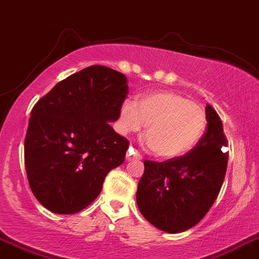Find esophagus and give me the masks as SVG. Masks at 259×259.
Masks as SVG:
<instances>
[{
    "label": "esophagus",
    "mask_w": 259,
    "mask_h": 259,
    "mask_svg": "<svg viewBox=\"0 0 259 259\" xmlns=\"http://www.w3.org/2000/svg\"><path fill=\"white\" fill-rule=\"evenodd\" d=\"M126 159L127 161H139V159H142V156L139 153H138L137 151H135L133 147H130L129 149H127V153H126Z\"/></svg>",
    "instance_id": "34e87169"
}]
</instances>
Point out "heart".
I'll return each instance as SVG.
<instances>
[{"instance_id": "b5f03b06", "label": "heart", "mask_w": 259, "mask_h": 259, "mask_svg": "<svg viewBox=\"0 0 259 259\" xmlns=\"http://www.w3.org/2000/svg\"><path fill=\"white\" fill-rule=\"evenodd\" d=\"M147 123V143L154 153L161 158H175L199 142L207 126V113L202 106L170 91L146 94L138 103L122 102L120 132H139Z\"/></svg>"}]
</instances>
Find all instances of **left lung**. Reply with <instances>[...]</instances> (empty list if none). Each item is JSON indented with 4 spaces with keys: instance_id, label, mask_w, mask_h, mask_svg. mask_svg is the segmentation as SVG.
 Returning a JSON list of instances; mask_svg holds the SVG:
<instances>
[{
    "instance_id": "8db88e82",
    "label": "left lung",
    "mask_w": 259,
    "mask_h": 259,
    "mask_svg": "<svg viewBox=\"0 0 259 259\" xmlns=\"http://www.w3.org/2000/svg\"><path fill=\"white\" fill-rule=\"evenodd\" d=\"M207 129L197 146L181 157L163 162L144 161L137 190L138 208L144 219L170 234L193 228L216 200L226 167L228 139L219 113L206 106Z\"/></svg>"
}]
</instances>
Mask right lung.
<instances>
[{
  "label": "right lung",
  "instance_id": "add662e5",
  "mask_svg": "<svg viewBox=\"0 0 259 259\" xmlns=\"http://www.w3.org/2000/svg\"><path fill=\"white\" fill-rule=\"evenodd\" d=\"M126 81L122 72L93 65L34 105L24 161L31 192L48 211L80 212L98 197L106 175L124 162L129 141L108 122L120 117Z\"/></svg>",
  "mask_w": 259,
  "mask_h": 259
}]
</instances>
